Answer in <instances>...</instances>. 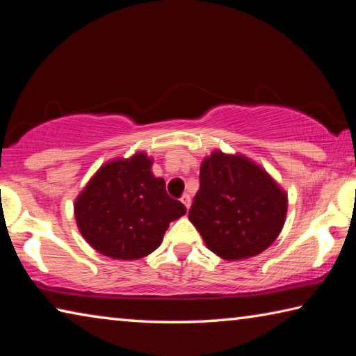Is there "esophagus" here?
<instances>
[{"mask_svg": "<svg viewBox=\"0 0 356 356\" xmlns=\"http://www.w3.org/2000/svg\"><path fill=\"white\" fill-rule=\"evenodd\" d=\"M180 201H182V204H184V206H185L186 209H190V206H191V197H190V195H184L182 197H180Z\"/></svg>", "mask_w": 356, "mask_h": 356, "instance_id": "esophagus-1", "label": "esophagus"}]
</instances>
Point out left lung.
<instances>
[{
    "instance_id": "1",
    "label": "left lung",
    "mask_w": 356,
    "mask_h": 356,
    "mask_svg": "<svg viewBox=\"0 0 356 356\" xmlns=\"http://www.w3.org/2000/svg\"><path fill=\"white\" fill-rule=\"evenodd\" d=\"M286 213V191L254 161L221 150L202 160L188 218L216 256L240 261L261 254L278 238Z\"/></svg>"
}]
</instances>
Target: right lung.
<instances>
[{"mask_svg":"<svg viewBox=\"0 0 356 356\" xmlns=\"http://www.w3.org/2000/svg\"><path fill=\"white\" fill-rule=\"evenodd\" d=\"M152 159L136 152L94 174L74 204L83 238L100 254L134 261L159 248L170 222L185 215L180 201L152 174Z\"/></svg>","mask_w":356,"mask_h":356,"instance_id":"right-lung-1","label":"right lung"}]
</instances>
